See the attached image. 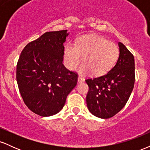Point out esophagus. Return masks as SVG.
<instances>
[{"instance_id": "esophagus-1", "label": "esophagus", "mask_w": 150, "mask_h": 150, "mask_svg": "<svg viewBox=\"0 0 150 150\" xmlns=\"http://www.w3.org/2000/svg\"><path fill=\"white\" fill-rule=\"evenodd\" d=\"M83 82H85V79L83 77L79 76L78 78H77V83H82Z\"/></svg>"}]
</instances>
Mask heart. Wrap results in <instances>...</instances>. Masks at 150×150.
Listing matches in <instances>:
<instances>
[{
  "label": "heart",
  "mask_w": 150,
  "mask_h": 150,
  "mask_svg": "<svg viewBox=\"0 0 150 150\" xmlns=\"http://www.w3.org/2000/svg\"><path fill=\"white\" fill-rule=\"evenodd\" d=\"M83 63L78 68L82 75H104L112 68L118 55L119 49L116 44L95 34L81 36L76 44L70 42L65 46L63 53L64 64L70 70H73L80 61Z\"/></svg>",
  "instance_id": "b5f03b06"
}]
</instances>
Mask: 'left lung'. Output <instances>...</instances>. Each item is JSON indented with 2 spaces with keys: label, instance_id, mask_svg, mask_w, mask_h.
Instances as JSON below:
<instances>
[{
  "label": "left lung",
  "instance_id": "8db88e82",
  "mask_svg": "<svg viewBox=\"0 0 150 150\" xmlns=\"http://www.w3.org/2000/svg\"><path fill=\"white\" fill-rule=\"evenodd\" d=\"M119 56L107 73L87 79L86 101L89 111L100 118H109L125 106L135 83V59L124 44L118 42Z\"/></svg>",
  "mask_w": 150,
  "mask_h": 150
}]
</instances>
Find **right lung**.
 <instances>
[{
  "instance_id": "add662e5",
  "label": "right lung",
  "mask_w": 150,
  "mask_h": 150,
  "mask_svg": "<svg viewBox=\"0 0 150 150\" xmlns=\"http://www.w3.org/2000/svg\"><path fill=\"white\" fill-rule=\"evenodd\" d=\"M68 30L47 32L22 50L16 79L24 102L32 112L53 116L64 106L77 85V74L63 64Z\"/></svg>"
}]
</instances>
